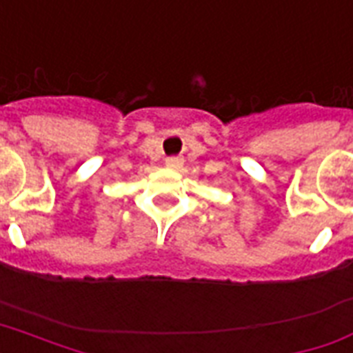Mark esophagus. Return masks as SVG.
Here are the masks:
<instances>
[{
  "label": "esophagus",
  "instance_id": "34e87169",
  "mask_svg": "<svg viewBox=\"0 0 353 353\" xmlns=\"http://www.w3.org/2000/svg\"><path fill=\"white\" fill-rule=\"evenodd\" d=\"M165 165L171 169H180V165H182V160H180L179 157H169L168 160H165Z\"/></svg>",
  "mask_w": 353,
  "mask_h": 353
}]
</instances>
